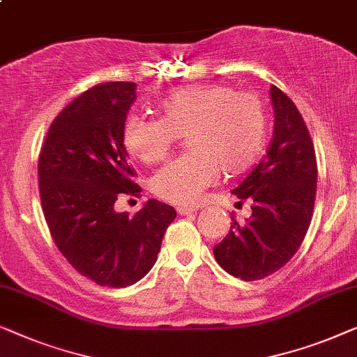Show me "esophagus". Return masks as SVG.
I'll list each match as a JSON object with an SVG mask.
<instances>
[{
  "mask_svg": "<svg viewBox=\"0 0 357 357\" xmlns=\"http://www.w3.org/2000/svg\"><path fill=\"white\" fill-rule=\"evenodd\" d=\"M178 213L179 215H190V213H195L197 212V207H178Z\"/></svg>",
  "mask_w": 357,
  "mask_h": 357,
  "instance_id": "obj_1",
  "label": "esophagus"
}]
</instances>
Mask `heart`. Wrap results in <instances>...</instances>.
<instances>
[{"label":"heart","instance_id":"heart-1","mask_svg":"<svg viewBox=\"0 0 357 357\" xmlns=\"http://www.w3.org/2000/svg\"><path fill=\"white\" fill-rule=\"evenodd\" d=\"M160 119L129 114L123 123V145L145 165L168 157L179 135H185L183 157L169 162L152 179L160 199L194 205L204 190L225 174L248 169L262 150L265 109L257 95L228 85L207 84L173 90L158 102Z\"/></svg>","mask_w":357,"mask_h":357}]
</instances>
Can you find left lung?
<instances>
[{
	"mask_svg": "<svg viewBox=\"0 0 357 357\" xmlns=\"http://www.w3.org/2000/svg\"><path fill=\"white\" fill-rule=\"evenodd\" d=\"M275 124L267 153L233 189L252 202L245 223L231 217L229 233L213 248L223 270L244 281L262 280L284 267L307 233L317 188V162L309 129L288 95L272 85Z\"/></svg>",
	"mask_w": 357,
	"mask_h": 357,
	"instance_id": "obj_1",
	"label": "left lung"
}]
</instances>
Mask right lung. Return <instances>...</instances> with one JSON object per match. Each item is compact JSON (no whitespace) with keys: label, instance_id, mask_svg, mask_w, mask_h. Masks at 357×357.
Segmentation results:
<instances>
[{"label":"right lung","instance_id":"obj_1","mask_svg":"<svg viewBox=\"0 0 357 357\" xmlns=\"http://www.w3.org/2000/svg\"><path fill=\"white\" fill-rule=\"evenodd\" d=\"M134 82L85 90L54 118L38 157L40 200L48 229L69 264L100 286L126 288L157 262L176 210L150 199L137 213L114 202L139 195L123 145Z\"/></svg>","mask_w":357,"mask_h":357}]
</instances>
